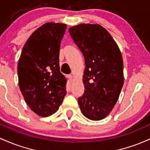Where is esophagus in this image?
I'll list each match as a JSON object with an SVG mask.
<instances>
[{"label": "esophagus", "instance_id": "1", "mask_svg": "<svg viewBox=\"0 0 150 150\" xmlns=\"http://www.w3.org/2000/svg\"><path fill=\"white\" fill-rule=\"evenodd\" d=\"M67 78L69 79V80L70 82H71L72 81H73V76H72L71 74H69L68 76H67Z\"/></svg>", "mask_w": 150, "mask_h": 150}]
</instances>
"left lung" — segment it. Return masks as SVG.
Segmentation results:
<instances>
[{"mask_svg": "<svg viewBox=\"0 0 150 150\" xmlns=\"http://www.w3.org/2000/svg\"><path fill=\"white\" fill-rule=\"evenodd\" d=\"M69 32L85 60L84 93L78 99L80 109L90 120H102L111 112L123 86L120 51L100 25L80 24Z\"/></svg>", "mask_w": 150, "mask_h": 150, "instance_id": "8db88e82", "label": "left lung"}]
</instances>
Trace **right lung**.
Instances as JSON below:
<instances>
[{"label":"right lung","mask_w":150,"mask_h":150,"mask_svg":"<svg viewBox=\"0 0 150 150\" xmlns=\"http://www.w3.org/2000/svg\"><path fill=\"white\" fill-rule=\"evenodd\" d=\"M67 25L47 23L23 47L18 64V83L25 102L42 117L56 112L66 96L67 80L60 72L59 50Z\"/></svg>","instance_id":"right-lung-1"}]
</instances>
